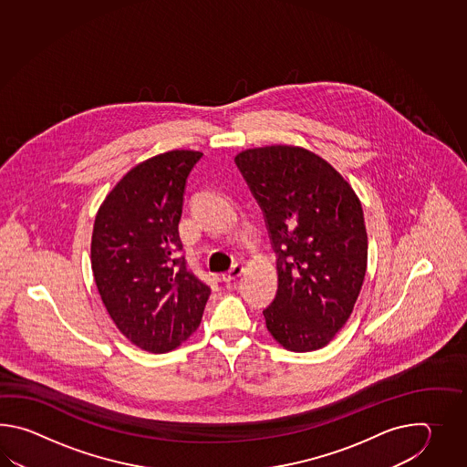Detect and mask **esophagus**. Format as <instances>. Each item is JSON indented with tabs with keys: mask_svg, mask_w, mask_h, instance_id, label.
I'll return each mask as SVG.
<instances>
[{
	"mask_svg": "<svg viewBox=\"0 0 467 467\" xmlns=\"http://www.w3.org/2000/svg\"><path fill=\"white\" fill-rule=\"evenodd\" d=\"M242 272H244V265L235 264L234 267L230 268L229 272L222 274V280H223V282H234L235 278H238L240 275H242Z\"/></svg>",
	"mask_w": 467,
	"mask_h": 467,
	"instance_id": "1",
	"label": "esophagus"
}]
</instances>
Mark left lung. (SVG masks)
Wrapping results in <instances>:
<instances>
[{"label":"left lung","mask_w":467,"mask_h":467,"mask_svg":"<svg viewBox=\"0 0 467 467\" xmlns=\"http://www.w3.org/2000/svg\"><path fill=\"white\" fill-rule=\"evenodd\" d=\"M240 173L264 212L278 287L268 332L294 352L326 348L348 322L368 268V232L356 192L300 147L240 151Z\"/></svg>","instance_id":"left-lung-1"}]
</instances>
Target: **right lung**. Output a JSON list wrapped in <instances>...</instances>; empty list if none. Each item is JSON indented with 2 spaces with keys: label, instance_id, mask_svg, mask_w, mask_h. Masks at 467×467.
<instances>
[{
  "label": "right lung",
  "instance_id": "1",
  "mask_svg": "<svg viewBox=\"0 0 467 467\" xmlns=\"http://www.w3.org/2000/svg\"><path fill=\"white\" fill-rule=\"evenodd\" d=\"M202 155L171 150L141 161L103 200L93 225L99 297L119 332L153 354L187 340L209 300V285L180 255L183 193Z\"/></svg>",
  "mask_w": 467,
  "mask_h": 467
}]
</instances>
